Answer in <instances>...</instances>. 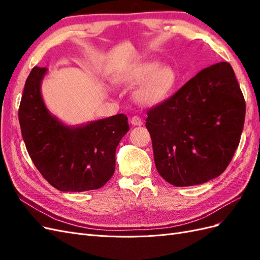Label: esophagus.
<instances>
[{"label":"esophagus","mask_w":260,"mask_h":260,"mask_svg":"<svg viewBox=\"0 0 260 260\" xmlns=\"http://www.w3.org/2000/svg\"><path fill=\"white\" fill-rule=\"evenodd\" d=\"M130 122H131L132 125H142V124H143L142 119H141V118H140L139 116H133V117L131 118Z\"/></svg>","instance_id":"1"}]
</instances>
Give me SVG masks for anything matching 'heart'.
<instances>
[{"label": "heart", "mask_w": 260, "mask_h": 260, "mask_svg": "<svg viewBox=\"0 0 260 260\" xmlns=\"http://www.w3.org/2000/svg\"><path fill=\"white\" fill-rule=\"evenodd\" d=\"M175 72L170 66H158L157 62H147L117 75L115 82L132 85L143 81L136 91L135 98L138 103L149 106L159 103L167 96L175 83Z\"/></svg>", "instance_id": "obj_1"}]
</instances>
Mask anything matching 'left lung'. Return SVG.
<instances>
[{
  "label": "left lung",
  "instance_id": "left-lung-1",
  "mask_svg": "<svg viewBox=\"0 0 260 260\" xmlns=\"http://www.w3.org/2000/svg\"><path fill=\"white\" fill-rule=\"evenodd\" d=\"M245 108L229 62L202 69L147 112L145 125L158 174L175 186L219 177L239 146Z\"/></svg>",
  "mask_w": 260,
  "mask_h": 260
}]
</instances>
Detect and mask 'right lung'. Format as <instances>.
<instances>
[{
    "instance_id": "obj_1",
    "label": "right lung",
    "mask_w": 260,
    "mask_h": 260,
    "mask_svg": "<svg viewBox=\"0 0 260 260\" xmlns=\"http://www.w3.org/2000/svg\"><path fill=\"white\" fill-rule=\"evenodd\" d=\"M46 68L29 74L18 118L23 142L37 169L62 192L96 190L112 178L116 148L129 131L128 118L118 114L79 125H67L46 108L41 83Z\"/></svg>"
}]
</instances>
